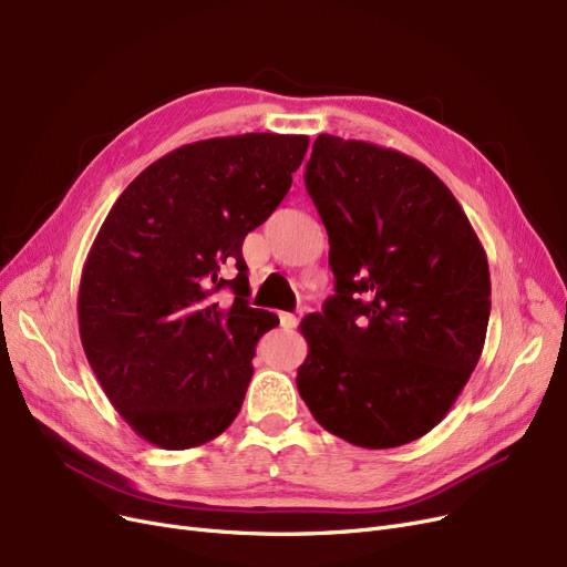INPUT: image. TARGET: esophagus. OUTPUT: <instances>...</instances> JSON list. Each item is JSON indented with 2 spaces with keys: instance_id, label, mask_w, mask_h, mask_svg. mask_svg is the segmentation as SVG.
Returning a JSON list of instances; mask_svg holds the SVG:
<instances>
[{
  "instance_id": "esophagus-1",
  "label": "esophagus",
  "mask_w": 567,
  "mask_h": 567,
  "mask_svg": "<svg viewBox=\"0 0 567 567\" xmlns=\"http://www.w3.org/2000/svg\"><path fill=\"white\" fill-rule=\"evenodd\" d=\"M299 324V317L293 312H280V327L282 329H297Z\"/></svg>"
}]
</instances>
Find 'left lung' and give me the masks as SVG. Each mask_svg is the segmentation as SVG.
I'll return each mask as SVG.
<instances>
[{"instance_id": "8db88e82", "label": "left lung", "mask_w": 567, "mask_h": 567, "mask_svg": "<svg viewBox=\"0 0 567 567\" xmlns=\"http://www.w3.org/2000/svg\"><path fill=\"white\" fill-rule=\"evenodd\" d=\"M306 187L336 293L299 327V393L357 447L408 445L442 422L482 357L486 252L450 187L391 147L319 134Z\"/></svg>"}]
</instances>
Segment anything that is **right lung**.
<instances>
[{
  "instance_id": "add662e5",
  "label": "right lung",
  "mask_w": 567,
  "mask_h": 567,
  "mask_svg": "<svg viewBox=\"0 0 567 567\" xmlns=\"http://www.w3.org/2000/svg\"><path fill=\"white\" fill-rule=\"evenodd\" d=\"M308 151L299 134L217 136L176 147L117 196L79 287L85 357L143 440L189 450L240 412L257 340L280 319L248 306L243 240L274 213ZM234 265V281L221 268ZM235 289L219 307L214 291Z\"/></svg>"
}]
</instances>
